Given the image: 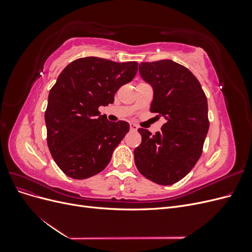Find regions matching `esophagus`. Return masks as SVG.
Segmentation results:
<instances>
[{"mask_svg":"<svg viewBox=\"0 0 252 252\" xmlns=\"http://www.w3.org/2000/svg\"><path fill=\"white\" fill-rule=\"evenodd\" d=\"M138 125H135V124H133V123H130V130H132V131H135V130H138Z\"/></svg>","mask_w":252,"mask_h":252,"instance_id":"34e87169","label":"esophagus"}]
</instances>
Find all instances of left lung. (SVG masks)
<instances>
[{"label": "left lung", "instance_id": "1", "mask_svg": "<svg viewBox=\"0 0 252 252\" xmlns=\"http://www.w3.org/2000/svg\"><path fill=\"white\" fill-rule=\"evenodd\" d=\"M139 72L154 90L150 111L166 122L155 135L138 129L142 143L134 149V163L145 178L172 185L189 173L202 155L209 129L207 97L193 73L171 60L141 63Z\"/></svg>", "mask_w": 252, "mask_h": 252}]
</instances>
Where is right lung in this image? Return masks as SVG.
<instances>
[{
	"mask_svg": "<svg viewBox=\"0 0 252 252\" xmlns=\"http://www.w3.org/2000/svg\"><path fill=\"white\" fill-rule=\"evenodd\" d=\"M138 63L87 57L61 72L48 95L45 123L50 154L66 175L83 180L101 172L129 131L125 121L110 122L98 111L131 82Z\"/></svg>",
	"mask_w": 252,
	"mask_h": 252,
	"instance_id": "add662e5",
	"label": "right lung"
}]
</instances>
